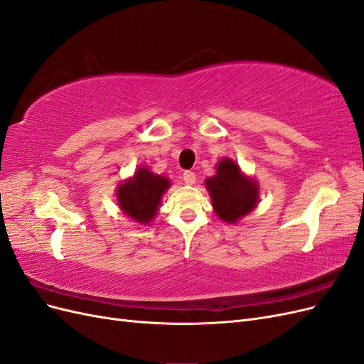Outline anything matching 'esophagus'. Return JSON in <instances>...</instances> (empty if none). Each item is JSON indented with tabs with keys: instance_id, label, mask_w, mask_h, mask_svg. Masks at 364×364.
Listing matches in <instances>:
<instances>
[{
	"instance_id": "34e87169",
	"label": "esophagus",
	"mask_w": 364,
	"mask_h": 364,
	"mask_svg": "<svg viewBox=\"0 0 364 364\" xmlns=\"http://www.w3.org/2000/svg\"><path fill=\"white\" fill-rule=\"evenodd\" d=\"M182 178H183V182L186 185H193L196 182V174L193 171H183Z\"/></svg>"
}]
</instances>
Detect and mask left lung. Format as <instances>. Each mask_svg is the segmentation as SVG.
I'll list each match as a JSON object with an SVG mask.
<instances>
[{
  "mask_svg": "<svg viewBox=\"0 0 364 364\" xmlns=\"http://www.w3.org/2000/svg\"><path fill=\"white\" fill-rule=\"evenodd\" d=\"M214 213L226 223H237L258 203V182L243 174L238 164L225 158L217 164V173L205 181Z\"/></svg>",
  "mask_w": 364,
  "mask_h": 364,
  "instance_id": "left-lung-1",
  "label": "left lung"
}]
</instances>
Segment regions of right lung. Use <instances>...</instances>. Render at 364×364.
<instances>
[{"mask_svg":"<svg viewBox=\"0 0 364 364\" xmlns=\"http://www.w3.org/2000/svg\"><path fill=\"white\" fill-rule=\"evenodd\" d=\"M170 188V181L164 176L139 167L134 178L127 179L117 188L119 209L127 217L141 225L150 223L155 218L162 194Z\"/></svg>","mask_w":364,"mask_h":364,"instance_id":"obj_1","label":"right lung"}]
</instances>
